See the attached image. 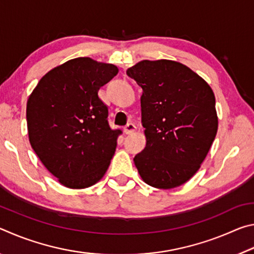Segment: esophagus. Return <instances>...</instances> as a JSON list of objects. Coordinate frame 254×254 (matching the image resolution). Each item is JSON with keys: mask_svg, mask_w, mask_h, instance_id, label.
I'll list each match as a JSON object with an SVG mask.
<instances>
[{"mask_svg": "<svg viewBox=\"0 0 254 254\" xmlns=\"http://www.w3.org/2000/svg\"><path fill=\"white\" fill-rule=\"evenodd\" d=\"M136 130V127H135V124L134 123H127V126H126V127H124V132L127 133V134H132L133 132H134Z\"/></svg>", "mask_w": 254, "mask_h": 254, "instance_id": "obj_1", "label": "esophagus"}]
</instances>
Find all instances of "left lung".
Returning <instances> with one entry per match:
<instances>
[{
  "label": "left lung",
  "instance_id": "obj_1",
  "mask_svg": "<svg viewBox=\"0 0 254 254\" xmlns=\"http://www.w3.org/2000/svg\"><path fill=\"white\" fill-rule=\"evenodd\" d=\"M142 88L147 144L133 159L150 186L170 189L190 179L217 132L215 96L196 72L173 60H143L127 70Z\"/></svg>",
  "mask_w": 254,
  "mask_h": 254
}]
</instances>
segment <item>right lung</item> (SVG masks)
I'll return each mask as SVG.
<instances>
[{"mask_svg": "<svg viewBox=\"0 0 254 254\" xmlns=\"http://www.w3.org/2000/svg\"><path fill=\"white\" fill-rule=\"evenodd\" d=\"M118 72L112 64L75 58L47 72L29 97L30 143L64 186L89 187L109 168L122 130L111 128L98 91Z\"/></svg>", "mask_w": 254, "mask_h": 254, "instance_id": "add662e5", "label": "right lung"}]
</instances>
